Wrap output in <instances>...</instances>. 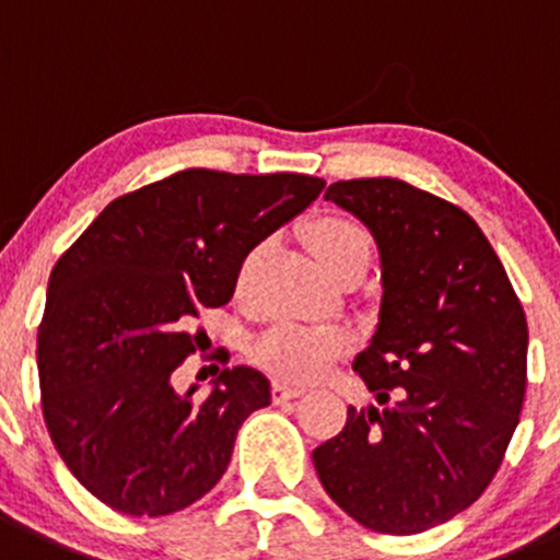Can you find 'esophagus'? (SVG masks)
Wrapping results in <instances>:
<instances>
[{
  "mask_svg": "<svg viewBox=\"0 0 560 560\" xmlns=\"http://www.w3.org/2000/svg\"><path fill=\"white\" fill-rule=\"evenodd\" d=\"M304 386H290L284 384V381H273V400L276 404H287V400L292 398H301L304 395Z\"/></svg>",
  "mask_w": 560,
  "mask_h": 560,
  "instance_id": "34e87169",
  "label": "esophagus"
}]
</instances>
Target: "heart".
<instances>
[{"instance_id": "1", "label": "heart", "mask_w": 560, "mask_h": 560, "mask_svg": "<svg viewBox=\"0 0 560 560\" xmlns=\"http://www.w3.org/2000/svg\"><path fill=\"white\" fill-rule=\"evenodd\" d=\"M304 240L317 262L331 279H342L351 270L368 268L373 254L370 232L359 221L339 212H323L304 226ZM265 245H254L237 268V292H245L256 265L262 259ZM348 351V337L334 328H310L295 323H279L256 339L254 359L284 381H312L342 353Z\"/></svg>"}]
</instances>
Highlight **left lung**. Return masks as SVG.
Listing matches in <instances>:
<instances>
[{
    "label": "left lung",
    "instance_id": "left-lung-1",
    "mask_svg": "<svg viewBox=\"0 0 560 560\" xmlns=\"http://www.w3.org/2000/svg\"><path fill=\"white\" fill-rule=\"evenodd\" d=\"M381 254V310L353 359L384 409L348 406L315 458L328 498L364 527L409 536L483 494L520 422L527 320L503 262L456 203L400 179L334 182Z\"/></svg>",
    "mask_w": 560,
    "mask_h": 560
}]
</instances>
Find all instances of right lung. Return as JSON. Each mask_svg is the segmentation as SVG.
Returning <instances> with one entry per match:
<instances>
[{
    "label": "right lung",
    "instance_id": "right-lung-1",
    "mask_svg": "<svg viewBox=\"0 0 560 560\" xmlns=\"http://www.w3.org/2000/svg\"><path fill=\"white\" fill-rule=\"evenodd\" d=\"M306 174L187 168L115 198L57 259L38 328L44 420L93 498L165 516L226 472L245 417L270 404L254 368L223 370L207 398L174 389L201 310L234 295L243 256L304 212Z\"/></svg>",
    "mask_w": 560,
    "mask_h": 560
}]
</instances>
